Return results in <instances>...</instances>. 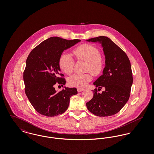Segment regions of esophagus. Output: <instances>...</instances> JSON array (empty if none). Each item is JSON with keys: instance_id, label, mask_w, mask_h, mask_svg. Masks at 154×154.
Segmentation results:
<instances>
[{"instance_id": "1", "label": "esophagus", "mask_w": 154, "mask_h": 154, "mask_svg": "<svg viewBox=\"0 0 154 154\" xmlns=\"http://www.w3.org/2000/svg\"><path fill=\"white\" fill-rule=\"evenodd\" d=\"M84 91V89H82V88H77V91H78L79 92H81V91Z\"/></svg>"}]
</instances>
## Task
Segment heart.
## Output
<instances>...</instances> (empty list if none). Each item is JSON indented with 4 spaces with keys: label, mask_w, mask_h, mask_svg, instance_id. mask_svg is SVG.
Returning <instances> with one entry per match:
<instances>
[{
    "label": "heart",
    "mask_w": 154,
    "mask_h": 154,
    "mask_svg": "<svg viewBox=\"0 0 154 154\" xmlns=\"http://www.w3.org/2000/svg\"><path fill=\"white\" fill-rule=\"evenodd\" d=\"M73 54L77 60L87 62V72H90L95 76L102 73L105 61L99 48L95 45L88 43L81 44L74 49ZM58 63L60 69L64 73L70 74L73 72L75 62L70 55L63 53L60 56ZM92 79L90 73H75L69 77L68 84L74 87L83 88L87 86Z\"/></svg>",
    "instance_id": "obj_1"
}]
</instances>
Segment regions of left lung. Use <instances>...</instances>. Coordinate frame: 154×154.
<instances>
[{
    "mask_svg": "<svg viewBox=\"0 0 154 154\" xmlns=\"http://www.w3.org/2000/svg\"><path fill=\"white\" fill-rule=\"evenodd\" d=\"M99 42L103 47L106 66L103 74L94 84L93 98L86 103L88 110L99 117H108L118 112L128 101L133 75L130 60L127 55L109 37L99 36L87 40ZM102 87L105 91L97 92Z\"/></svg>",
    "mask_w": 154,
    "mask_h": 154,
    "instance_id": "left-lung-1",
    "label": "left lung"
}]
</instances>
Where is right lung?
I'll return each mask as SVG.
<instances>
[{
	"label": "right lung",
	"mask_w": 154,
	"mask_h": 154,
	"mask_svg": "<svg viewBox=\"0 0 154 154\" xmlns=\"http://www.w3.org/2000/svg\"><path fill=\"white\" fill-rule=\"evenodd\" d=\"M51 37L38 44L30 52L23 72L25 92L30 103L39 114L54 117L63 114L72 96L77 94L75 88H66L57 92L55 84L65 83L60 73L59 59L66 49L80 42Z\"/></svg>",
	"instance_id": "obj_1"
}]
</instances>
